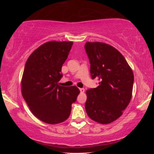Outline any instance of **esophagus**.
<instances>
[{
    "label": "esophagus",
    "instance_id": "esophagus-1",
    "mask_svg": "<svg viewBox=\"0 0 154 154\" xmlns=\"http://www.w3.org/2000/svg\"><path fill=\"white\" fill-rule=\"evenodd\" d=\"M79 90H80V91H81V92H82V93L85 92V89H84V88H79Z\"/></svg>",
    "mask_w": 154,
    "mask_h": 154
}]
</instances>
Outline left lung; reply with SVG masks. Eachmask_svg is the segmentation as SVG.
I'll return each mask as SVG.
<instances>
[{
    "label": "left lung",
    "mask_w": 154,
    "mask_h": 154,
    "mask_svg": "<svg viewBox=\"0 0 154 154\" xmlns=\"http://www.w3.org/2000/svg\"><path fill=\"white\" fill-rule=\"evenodd\" d=\"M85 48L92 79L100 81L99 86L86 91V112L99 123H111L123 114L131 100L133 72L123 54L109 44L87 42Z\"/></svg>",
    "instance_id": "left-lung-1"
}]
</instances>
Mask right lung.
Listing matches in <instances>:
<instances>
[{
	"label": "right lung",
	"mask_w": 154,
	"mask_h": 154,
	"mask_svg": "<svg viewBox=\"0 0 154 154\" xmlns=\"http://www.w3.org/2000/svg\"><path fill=\"white\" fill-rule=\"evenodd\" d=\"M72 45L73 42L48 41L35 49L25 64L22 94L33 114L44 123L53 125L66 121L80 93L76 86L58 84Z\"/></svg>",
	"instance_id": "obj_1"
}]
</instances>
